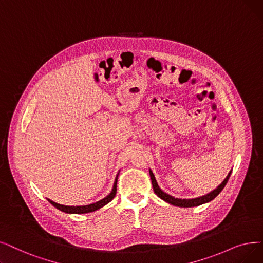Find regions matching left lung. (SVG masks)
<instances>
[{"label": "left lung", "instance_id": "left-lung-1", "mask_svg": "<svg viewBox=\"0 0 263 263\" xmlns=\"http://www.w3.org/2000/svg\"><path fill=\"white\" fill-rule=\"evenodd\" d=\"M149 175H151V178H152V184H153L154 191H155V193L160 199H162L163 201H165V202H167L170 204L175 205V206H179V208H193V206H199V205L204 204V203H208V202L212 201L213 199H215L217 196H218L219 193L221 192V190L224 188L228 180H229V177L231 175V171L229 172V174L227 175L224 180L215 190L211 191L210 193H208V195L202 196L200 198H196V199H177V198H174L172 196L167 195V193L163 192L161 189L159 188V186L157 184V180L155 178V175L152 172V170H149Z\"/></svg>", "mask_w": 263, "mask_h": 263}]
</instances>
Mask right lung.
I'll use <instances>...</instances> for the list:
<instances>
[{
  "label": "right lung",
  "mask_w": 263,
  "mask_h": 263,
  "mask_svg": "<svg viewBox=\"0 0 263 263\" xmlns=\"http://www.w3.org/2000/svg\"><path fill=\"white\" fill-rule=\"evenodd\" d=\"M118 177V175H117ZM115 179V182H114V186H112V190L111 192L109 193V195L107 197H105L104 199H102L96 203H92V204H89V205H83V206H65V205H61V204H58L55 203L51 200L48 199V202L51 203L55 209H58L64 213H67V214H86V213H91V212H95L101 208H103L104 205H106L108 202H110L114 198H115L116 196V192H117V178Z\"/></svg>",
  "instance_id": "right-lung-1"
}]
</instances>
